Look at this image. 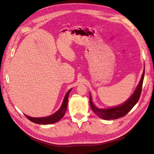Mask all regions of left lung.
<instances>
[{"label": "left lung", "mask_w": 154, "mask_h": 154, "mask_svg": "<svg viewBox=\"0 0 154 154\" xmlns=\"http://www.w3.org/2000/svg\"><path fill=\"white\" fill-rule=\"evenodd\" d=\"M144 76V69L142 74L141 80L139 82V84L136 87L134 92L133 93L132 95L130 97V98H128L124 103L121 105L112 107V108L109 109H98L92 103L91 96L90 94V105L93 112H94L99 118L105 120L116 119L125 116L133 108L135 105L137 103L138 100H139V97H140L141 94Z\"/></svg>", "instance_id": "1"}]
</instances>
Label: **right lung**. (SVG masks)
<instances>
[{"label":"right lung","instance_id":"1","mask_svg":"<svg viewBox=\"0 0 154 154\" xmlns=\"http://www.w3.org/2000/svg\"><path fill=\"white\" fill-rule=\"evenodd\" d=\"M71 90L72 88L67 91L66 96H65L64 100L63 101V103L62 104L61 107H60L57 112H56L54 113L53 114L45 118H32V117H30V116H27V115L24 114L25 116L29 121H31V122L36 124L48 125V124H53V123L58 122V121H60L63 117L65 113H66L67 107L68 97H69V93Z\"/></svg>","mask_w":154,"mask_h":154}]
</instances>
